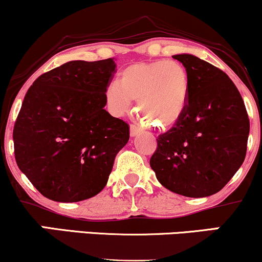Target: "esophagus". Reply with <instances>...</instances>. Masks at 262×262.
I'll return each instance as SVG.
<instances>
[{
    "label": "esophagus",
    "mask_w": 262,
    "mask_h": 262,
    "mask_svg": "<svg viewBox=\"0 0 262 262\" xmlns=\"http://www.w3.org/2000/svg\"><path fill=\"white\" fill-rule=\"evenodd\" d=\"M141 132H143V128L139 127V125H130V137H137Z\"/></svg>",
    "instance_id": "obj_1"
}]
</instances>
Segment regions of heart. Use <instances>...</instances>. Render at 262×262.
I'll use <instances>...</instances> for the list:
<instances>
[{"label":"heart","mask_w":262,"mask_h":262,"mask_svg":"<svg viewBox=\"0 0 262 262\" xmlns=\"http://www.w3.org/2000/svg\"><path fill=\"white\" fill-rule=\"evenodd\" d=\"M188 92L186 69L177 61L158 60L135 62L123 69L118 83H110L104 90V101L111 113L122 117L130 111L132 100H138V108L148 121L166 128L182 117Z\"/></svg>","instance_id":"1"}]
</instances>
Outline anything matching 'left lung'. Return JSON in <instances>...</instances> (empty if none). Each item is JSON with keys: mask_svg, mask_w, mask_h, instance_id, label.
Listing matches in <instances>:
<instances>
[{"mask_svg": "<svg viewBox=\"0 0 262 262\" xmlns=\"http://www.w3.org/2000/svg\"><path fill=\"white\" fill-rule=\"evenodd\" d=\"M185 66L188 102L175 127L158 138L150 159L158 181L186 197L217 193L244 162L250 123L242 95L224 71L192 55Z\"/></svg>", "mask_w": 262, "mask_h": 262, "instance_id": "obj_1", "label": "left lung"}]
</instances>
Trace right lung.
Listing matches in <instances>:
<instances>
[{"label": "right lung", "instance_id": "right-lung-1", "mask_svg": "<svg viewBox=\"0 0 262 262\" xmlns=\"http://www.w3.org/2000/svg\"><path fill=\"white\" fill-rule=\"evenodd\" d=\"M113 59L74 60L38 77L23 100L13 129L19 170L56 202H79L107 185L129 127L104 110Z\"/></svg>", "mask_w": 262, "mask_h": 262}]
</instances>
